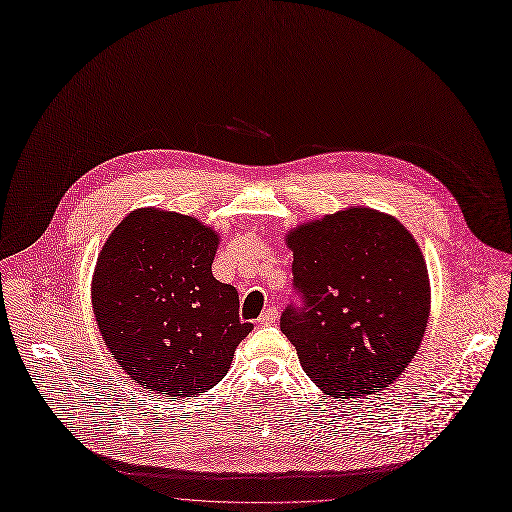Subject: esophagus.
<instances>
[{
	"label": "esophagus",
	"instance_id": "1",
	"mask_svg": "<svg viewBox=\"0 0 512 512\" xmlns=\"http://www.w3.org/2000/svg\"><path fill=\"white\" fill-rule=\"evenodd\" d=\"M276 320H278V309H276V307H268V309H265L263 314L259 316L257 324H259V326H272Z\"/></svg>",
	"mask_w": 512,
	"mask_h": 512
}]
</instances>
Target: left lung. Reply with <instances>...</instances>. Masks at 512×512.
<instances>
[{
  "instance_id": "obj_1",
  "label": "left lung",
  "mask_w": 512,
  "mask_h": 512,
  "mask_svg": "<svg viewBox=\"0 0 512 512\" xmlns=\"http://www.w3.org/2000/svg\"><path fill=\"white\" fill-rule=\"evenodd\" d=\"M301 307L280 330L326 395L364 397L412 362L431 309L427 263L391 215L351 207L288 232Z\"/></svg>"
}]
</instances>
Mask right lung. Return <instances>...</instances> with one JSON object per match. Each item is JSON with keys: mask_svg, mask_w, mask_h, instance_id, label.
<instances>
[{"mask_svg": "<svg viewBox=\"0 0 512 512\" xmlns=\"http://www.w3.org/2000/svg\"><path fill=\"white\" fill-rule=\"evenodd\" d=\"M219 236L201 221L138 209L100 251L92 303L102 339L133 383L169 399L196 397L224 379L253 324L238 291L213 278Z\"/></svg>", "mask_w": 512, "mask_h": 512, "instance_id": "obj_1", "label": "right lung"}]
</instances>
